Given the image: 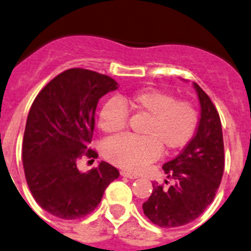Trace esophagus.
Returning <instances> with one entry per match:
<instances>
[{
  "instance_id": "34e87169",
  "label": "esophagus",
  "mask_w": 251,
  "mask_h": 251,
  "mask_svg": "<svg viewBox=\"0 0 251 251\" xmlns=\"http://www.w3.org/2000/svg\"><path fill=\"white\" fill-rule=\"evenodd\" d=\"M120 173H121V176H123V177H127V178H131V179H135V178H137V177H139L136 173L126 172V171H121Z\"/></svg>"
}]
</instances>
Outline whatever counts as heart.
I'll list each match as a JSON object with an SVG mask.
<instances>
[{
  "label": "heart",
  "mask_w": 251,
  "mask_h": 251,
  "mask_svg": "<svg viewBox=\"0 0 251 251\" xmlns=\"http://www.w3.org/2000/svg\"><path fill=\"white\" fill-rule=\"evenodd\" d=\"M146 116L142 136H116L106 141L105 157L118 167L140 171L158 157L161 149L172 152L186 146L198 127V110L188 100H176L175 95L160 89L133 91L105 102L99 111V126L106 133L126 128V107Z\"/></svg>",
  "instance_id": "obj_1"
}]
</instances>
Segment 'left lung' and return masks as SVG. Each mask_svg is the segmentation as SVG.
I'll use <instances>...</instances> for the list:
<instances>
[{
  "mask_svg": "<svg viewBox=\"0 0 251 251\" xmlns=\"http://www.w3.org/2000/svg\"><path fill=\"white\" fill-rule=\"evenodd\" d=\"M201 104L197 132L183 151L163 165L173 181L153 191L142 204L145 215L161 228H176L193 222L213 202L224 172V142L219 114L210 98L193 83ZM168 184V181H165Z\"/></svg>",
  "mask_w": 251,
  "mask_h": 251,
  "instance_id": "left-lung-1",
  "label": "left lung"
}]
</instances>
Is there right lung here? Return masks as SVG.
<instances>
[{"mask_svg": "<svg viewBox=\"0 0 251 251\" xmlns=\"http://www.w3.org/2000/svg\"><path fill=\"white\" fill-rule=\"evenodd\" d=\"M118 83L110 76L73 68L51 79L30 106L23 136L22 160L29 191L49 214L74 221L93 212L106 187L120 176L107 162L89 172L79 158H97L89 149L98 101Z\"/></svg>", "mask_w": 251, "mask_h": 251, "instance_id": "right-lung-1", "label": "right lung"}]
</instances>
